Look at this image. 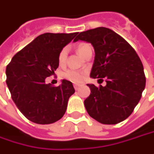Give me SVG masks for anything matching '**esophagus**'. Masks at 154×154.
Wrapping results in <instances>:
<instances>
[{
    "label": "esophagus",
    "mask_w": 154,
    "mask_h": 154,
    "mask_svg": "<svg viewBox=\"0 0 154 154\" xmlns=\"http://www.w3.org/2000/svg\"><path fill=\"white\" fill-rule=\"evenodd\" d=\"M79 87H80L79 85H77V84H75V85H74V88H75V90H76V91L79 89Z\"/></svg>",
    "instance_id": "34e87169"
}]
</instances>
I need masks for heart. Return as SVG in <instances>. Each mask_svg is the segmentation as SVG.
<instances>
[{"mask_svg":"<svg viewBox=\"0 0 154 154\" xmlns=\"http://www.w3.org/2000/svg\"><path fill=\"white\" fill-rule=\"evenodd\" d=\"M77 50L81 57H85L88 52L92 51V48H91V45L87 42H81L77 46ZM67 55H68V49L66 47H64L62 49V50L59 53L58 62L60 64H63L66 62ZM61 77L62 78L68 80L72 83H80L85 79V74L82 71H78V70H75V69H67L62 73Z\"/></svg>","mask_w":154,"mask_h":154,"instance_id":"heart-1","label":"heart"}]
</instances>
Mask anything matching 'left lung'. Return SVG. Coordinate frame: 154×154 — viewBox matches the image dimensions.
<instances>
[{
	"label": "left lung",
	"instance_id": "8db88e82",
	"mask_svg": "<svg viewBox=\"0 0 154 154\" xmlns=\"http://www.w3.org/2000/svg\"><path fill=\"white\" fill-rule=\"evenodd\" d=\"M78 40L91 42L95 50L91 77L106 82L105 86L87 85L91 89L85 100L88 114L104 125L126 119L146 86L143 64L136 51L122 36L104 27L79 33L74 41Z\"/></svg>",
	"mask_w": 154,
	"mask_h": 154
}]
</instances>
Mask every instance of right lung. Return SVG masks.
I'll return each instance as SVG.
<instances>
[{
  "label": "right lung",
  "instance_id": "obj_1",
  "mask_svg": "<svg viewBox=\"0 0 154 154\" xmlns=\"http://www.w3.org/2000/svg\"><path fill=\"white\" fill-rule=\"evenodd\" d=\"M75 33H44L18 51L7 65L6 83L17 108L32 122L48 125L64 115L72 83L63 79L58 86L46 84V77L58 68L62 49L74 39Z\"/></svg>",
  "mask_w": 154,
  "mask_h": 154
}]
</instances>
